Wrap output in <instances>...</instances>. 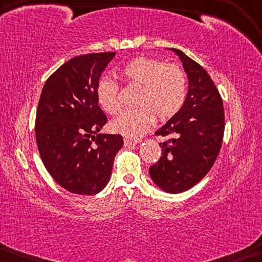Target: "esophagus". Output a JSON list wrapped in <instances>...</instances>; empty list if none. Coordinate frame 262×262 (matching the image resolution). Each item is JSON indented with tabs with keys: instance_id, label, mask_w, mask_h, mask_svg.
<instances>
[{
	"instance_id": "1",
	"label": "esophagus",
	"mask_w": 262,
	"mask_h": 262,
	"mask_svg": "<svg viewBox=\"0 0 262 262\" xmlns=\"http://www.w3.org/2000/svg\"><path fill=\"white\" fill-rule=\"evenodd\" d=\"M137 144V141H134V139H130V138H124V145L125 146H132Z\"/></svg>"
}]
</instances>
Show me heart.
Here are the masks:
<instances>
[{
    "label": "heart",
    "mask_w": 262,
    "mask_h": 262,
    "mask_svg": "<svg viewBox=\"0 0 262 262\" xmlns=\"http://www.w3.org/2000/svg\"><path fill=\"white\" fill-rule=\"evenodd\" d=\"M121 75L132 88L138 108L125 113L111 124L116 134L136 139L145 134L155 120H168L184 106L187 94V76L182 67L152 57H138L128 62ZM96 98L105 112L117 116L123 112L120 87L113 78L102 77L96 85Z\"/></svg>",
    "instance_id": "b5f03b06"
}]
</instances>
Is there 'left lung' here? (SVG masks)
<instances>
[{
    "label": "left lung",
    "instance_id": "left-lung-1",
    "mask_svg": "<svg viewBox=\"0 0 262 262\" xmlns=\"http://www.w3.org/2000/svg\"><path fill=\"white\" fill-rule=\"evenodd\" d=\"M188 77V93L182 108L155 132L167 139L160 143L162 156L150 167V177L168 193L187 191L213 166L223 142V100L204 68L178 49Z\"/></svg>",
    "mask_w": 262,
    "mask_h": 262
}]
</instances>
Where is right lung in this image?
Segmentation results:
<instances>
[{"instance_id":"right-lung-1","label":"right lung","mask_w":262,"mask_h":262,"mask_svg":"<svg viewBox=\"0 0 262 262\" xmlns=\"http://www.w3.org/2000/svg\"><path fill=\"white\" fill-rule=\"evenodd\" d=\"M116 52L76 56L59 67L42 87L35 117L41 161L57 184L75 194L105 187L123 146L120 135L99 134L107 123L96 85Z\"/></svg>"}]
</instances>
